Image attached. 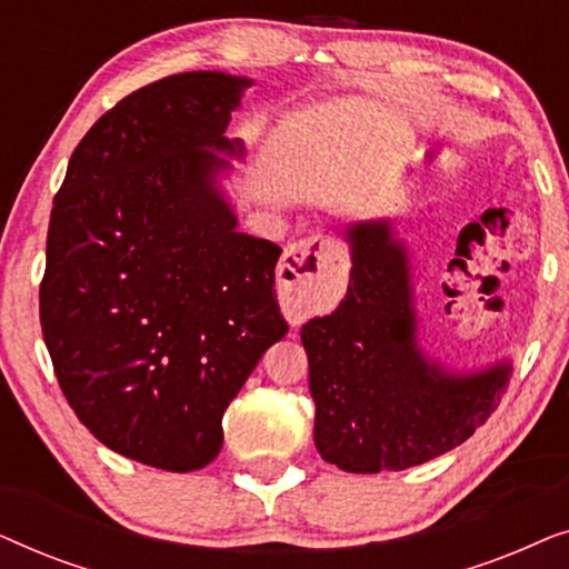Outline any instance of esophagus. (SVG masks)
<instances>
[{"mask_svg":"<svg viewBox=\"0 0 569 569\" xmlns=\"http://www.w3.org/2000/svg\"><path fill=\"white\" fill-rule=\"evenodd\" d=\"M349 271L347 248L331 236H313L290 246L279 263V284L298 302L316 306L323 295L345 282Z\"/></svg>","mask_w":569,"mask_h":569,"instance_id":"obj_1","label":"esophagus"}]
</instances>
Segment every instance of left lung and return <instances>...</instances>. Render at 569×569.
Returning <instances> with one entry per match:
<instances>
[{
    "label": "left lung",
    "instance_id": "obj_1",
    "mask_svg": "<svg viewBox=\"0 0 569 569\" xmlns=\"http://www.w3.org/2000/svg\"><path fill=\"white\" fill-rule=\"evenodd\" d=\"M352 274L331 316L302 326L316 448L352 473L401 471L469 440L497 409L510 365L453 376L419 352L407 248L388 222L347 230Z\"/></svg>",
    "mask_w": 569,
    "mask_h": 569
}]
</instances>
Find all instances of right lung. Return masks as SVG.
I'll return each instance as SVG.
<instances>
[{"instance_id":"right-lung-1","label":"right lung","mask_w":569,"mask_h":569,"mask_svg":"<svg viewBox=\"0 0 569 569\" xmlns=\"http://www.w3.org/2000/svg\"><path fill=\"white\" fill-rule=\"evenodd\" d=\"M246 77L183 72L92 123L53 197L41 329L69 407L131 461L197 471L222 415L287 333L279 246L236 230L212 154Z\"/></svg>"}]
</instances>
